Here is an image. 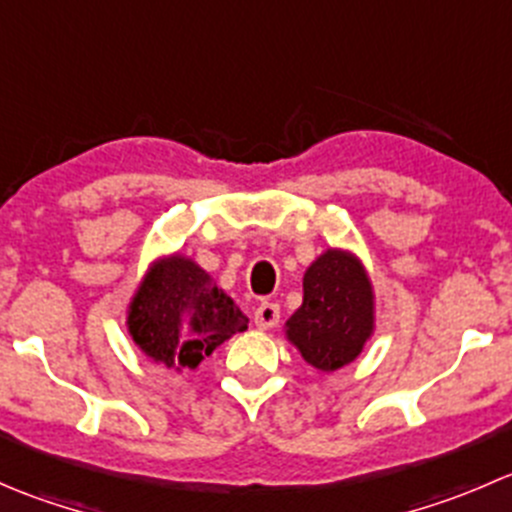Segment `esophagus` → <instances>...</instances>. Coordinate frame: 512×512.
<instances>
[{
	"label": "esophagus",
	"mask_w": 512,
	"mask_h": 512,
	"mask_svg": "<svg viewBox=\"0 0 512 512\" xmlns=\"http://www.w3.org/2000/svg\"><path fill=\"white\" fill-rule=\"evenodd\" d=\"M280 322V304L275 302H262L260 307L255 309V324L260 329H272Z\"/></svg>",
	"instance_id": "34e87169"
}]
</instances>
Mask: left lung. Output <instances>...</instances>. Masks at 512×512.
<instances>
[{
    "label": "left lung",
    "mask_w": 512,
    "mask_h": 512,
    "mask_svg": "<svg viewBox=\"0 0 512 512\" xmlns=\"http://www.w3.org/2000/svg\"><path fill=\"white\" fill-rule=\"evenodd\" d=\"M304 297L285 322L287 342L317 371L352 364L376 329V294L364 262L342 247L307 267Z\"/></svg>",
    "instance_id": "1"
}]
</instances>
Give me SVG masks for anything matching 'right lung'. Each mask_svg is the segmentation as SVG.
Listing matches in <instances>:
<instances>
[{
	"label": "right lung",
	"mask_w": 512,
	"mask_h": 512,
	"mask_svg": "<svg viewBox=\"0 0 512 512\" xmlns=\"http://www.w3.org/2000/svg\"><path fill=\"white\" fill-rule=\"evenodd\" d=\"M250 319L235 299L188 255H163L148 265L126 309L133 344L168 369H198Z\"/></svg>",
	"instance_id": "obj_1"
}]
</instances>
